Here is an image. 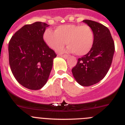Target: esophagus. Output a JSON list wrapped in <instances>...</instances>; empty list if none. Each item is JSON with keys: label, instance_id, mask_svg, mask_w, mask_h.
<instances>
[{"label": "esophagus", "instance_id": "esophagus-1", "mask_svg": "<svg viewBox=\"0 0 125 125\" xmlns=\"http://www.w3.org/2000/svg\"><path fill=\"white\" fill-rule=\"evenodd\" d=\"M61 56L62 57H63V58H64V59H67L68 57H69V56L67 54H64V55H61Z\"/></svg>", "mask_w": 125, "mask_h": 125}]
</instances>
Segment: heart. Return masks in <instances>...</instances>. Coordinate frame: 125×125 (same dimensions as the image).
Returning <instances> with one entry per match:
<instances>
[{
	"label": "heart",
	"instance_id": "obj_1",
	"mask_svg": "<svg viewBox=\"0 0 125 125\" xmlns=\"http://www.w3.org/2000/svg\"><path fill=\"white\" fill-rule=\"evenodd\" d=\"M46 44L53 50L63 47L67 41V51L84 56L91 51L94 43V33L88 25L66 24L58 26L55 31L46 29L43 34Z\"/></svg>",
	"mask_w": 125,
	"mask_h": 125
}]
</instances>
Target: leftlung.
I'll use <instances>...</instances> for the list:
<instances>
[{
  "instance_id": "1",
  "label": "left lung",
  "mask_w": 125,
  "mask_h": 125,
  "mask_svg": "<svg viewBox=\"0 0 125 125\" xmlns=\"http://www.w3.org/2000/svg\"><path fill=\"white\" fill-rule=\"evenodd\" d=\"M83 22L93 31V46L88 54L78 59L72 73L79 84L89 86L100 82L108 72L114 55L115 43L106 26L91 20H84Z\"/></svg>"
}]
</instances>
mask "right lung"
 Segmentation results:
<instances>
[{
  "instance_id": "obj_1",
  "label": "right lung",
  "mask_w": 125,
  "mask_h": 125,
  "mask_svg": "<svg viewBox=\"0 0 125 125\" xmlns=\"http://www.w3.org/2000/svg\"><path fill=\"white\" fill-rule=\"evenodd\" d=\"M48 26L42 22L24 25L9 43L12 73L19 83L27 89L37 90L46 84L56 57L43 39Z\"/></svg>"
}]
</instances>
